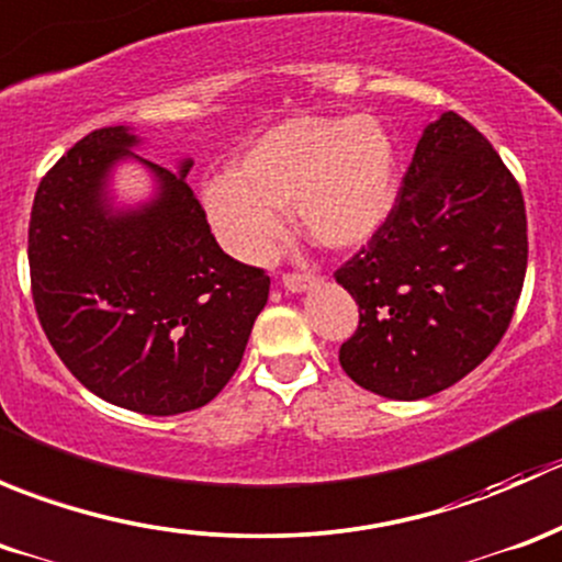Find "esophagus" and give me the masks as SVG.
Wrapping results in <instances>:
<instances>
[{
  "instance_id": "34e87169",
  "label": "esophagus",
  "mask_w": 562,
  "mask_h": 562,
  "mask_svg": "<svg viewBox=\"0 0 562 562\" xmlns=\"http://www.w3.org/2000/svg\"><path fill=\"white\" fill-rule=\"evenodd\" d=\"M313 282H315L313 274H299V271H293V274L282 277V288H285V291H291V293L307 291V288L313 285Z\"/></svg>"
}]
</instances>
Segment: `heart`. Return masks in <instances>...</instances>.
<instances>
[{"instance_id": "1", "label": "heart", "mask_w": 562, "mask_h": 562, "mask_svg": "<svg viewBox=\"0 0 562 562\" xmlns=\"http://www.w3.org/2000/svg\"><path fill=\"white\" fill-rule=\"evenodd\" d=\"M394 203V146L370 113L348 119L296 116L260 135L203 184V206L223 245L260 258L282 231L280 209L326 249L361 247Z\"/></svg>"}]
</instances>
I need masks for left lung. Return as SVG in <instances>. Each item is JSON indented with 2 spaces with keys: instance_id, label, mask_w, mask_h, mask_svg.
Masks as SVG:
<instances>
[{
  "instance_id": "obj_1",
  "label": "left lung",
  "mask_w": 562,
  "mask_h": 562,
  "mask_svg": "<svg viewBox=\"0 0 562 562\" xmlns=\"http://www.w3.org/2000/svg\"><path fill=\"white\" fill-rule=\"evenodd\" d=\"M525 269L517 179L473 124L440 113L424 127L386 223L334 274L359 304L339 364L389 400L454 386L506 334Z\"/></svg>"
}]
</instances>
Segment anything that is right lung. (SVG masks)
<instances>
[{
    "mask_svg": "<svg viewBox=\"0 0 562 562\" xmlns=\"http://www.w3.org/2000/svg\"><path fill=\"white\" fill-rule=\"evenodd\" d=\"M130 127L78 140L40 181L30 220L32 299L67 370L111 405L176 416L234 378L269 299L263 269L220 249L179 171L135 155ZM133 159L156 195L116 207L110 176Z\"/></svg>",
    "mask_w": 562,
    "mask_h": 562,
    "instance_id": "add662e5",
    "label": "right lung"
}]
</instances>
